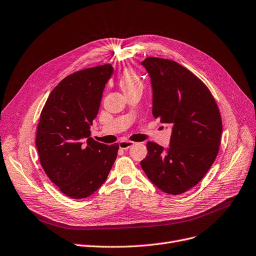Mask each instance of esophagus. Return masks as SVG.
I'll return each instance as SVG.
<instances>
[{"label": "esophagus", "mask_w": 256, "mask_h": 256, "mask_svg": "<svg viewBox=\"0 0 256 256\" xmlns=\"http://www.w3.org/2000/svg\"><path fill=\"white\" fill-rule=\"evenodd\" d=\"M134 144H135V142H132V141H120L119 142V148L121 150H128V148H130L134 146Z\"/></svg>", "instance_id": "1"}]
</instances>
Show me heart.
Wrapping results in <instances>:
<instances>
[{"mask_svg": "<svg viewBox=\"0 0 256 256\" xmlns=\"http://www.w3.org/2000/svg\"><path fill=\"white\" fill-rule=\"evenodd\" d=\"M119 84L124 93L142 86V82L139 78V76L136 74V72H134L130 68L124 69V72L121 73Z\"/></svg>", "mask_w": 256, "mask_h": 256, "instance_id": "b5f03b06", "label": "heart"}]
</instances>
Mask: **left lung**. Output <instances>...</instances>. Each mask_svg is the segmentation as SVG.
Masks as SVG:
<instances>
[{"instance_id":"8db88e82","label":"left lung","mask_w":256,"mask_h":256,"mask_svg":"<svg viewBox=\"0 0 256 256\" xmlns=\"http://www.w3.org/2000/svg\"><path fill=\"white\" fill-rule=\"evenodd\" d=\"M152 86V116L172 126L170 148L148 142L140 164L162 192L178 196L196 185L214 162L222 118L214 97L192 72L174 60L146 58L142 62Z\"/></svg>"}]
</instances>
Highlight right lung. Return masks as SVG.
Listing matches in <instances>:
<instances>
[{"label": "right lung", "instance_id": "obj_1", "mask_svg": "<svg viewBox=\"0 0 256 256\" xmlns=\"http://www.w3.org/2000/svg\"><path fill=\"white\" fill-rule=\"evenodd\" d=\"M113 71L106 64L68 75L42 110L36 140L40 165L60 190L73 198L93 194L117 157V143H99L90 130Z\"/></svg>", "mask_w": 256, "mask_h": 256}]
</instances>
